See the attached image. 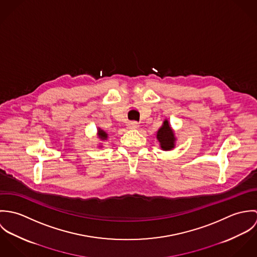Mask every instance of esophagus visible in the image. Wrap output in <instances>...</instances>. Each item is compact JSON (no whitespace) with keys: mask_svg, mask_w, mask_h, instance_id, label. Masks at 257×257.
<instances>
[{"mask_svg":"<svg viewBox=\"0 0 257 257\" xmlns=\"http://www.w3.org/2000/svg\"><path fill=\"white\" fill-rule=\"evenodd\" d=\"M127 127L128 128H138L139 127V123L137 121H130L127 123Z\"/></svg>","mask_w":257,"mask_h":257,"instance_id":"obj_1","label":"esophagus"}]
</instances>
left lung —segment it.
Listing matches in <instances>:
<instances>
[{"label":"left lung","mask_w":257,"mask_h":257,"mask_svg":"<svg viewBox=\"0 0 257 257\" xmlns=\"http://www.w3.org/2000/svg\"><path fill=\"white\" fill-rule=\"evenodd\" d=\"M156 137H157V140L159 141L161 148L163 150H170L174 147V142H175L174 133L172 132V130L168 123V120H165L163 122V125L157 132Z\"/></svg>","instance_id":"8db88e82"}]
</instances>
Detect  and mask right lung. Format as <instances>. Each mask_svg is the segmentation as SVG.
<instances>
[{
	"mask_svg": "<svg viewBox=\"0 0 257 257\" xmlns=\"http://www.w3.org/2000/svg\"><path fill=\"white\" fill-rule=\"evenodd\" d=\"M99 138L102 140H107V134L104 131L99 130Z\"/></svg>",
	"mask_w": 257,
	"mask_h": 257,
	"instance_id": "add662e5",
	"label": "right lung"
}]
</instances>
